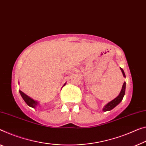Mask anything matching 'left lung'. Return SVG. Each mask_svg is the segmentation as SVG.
Instances as JSON below:
<instances>
[{
  "instance_id": "1",
  "label": "left lung",
  "mask_w": 146,
  "mask_h": 146,
  "mask_svg": "<svg viewBox=\"0 0 146 146\" xmlns=\"http://www.w3.org/2000/svg\"><path fill=\"white\" fill-rule=\"evenodd\" d=\"M121 72H122L123 76L125 77V74L124 71H123V70L121 68ZM125 87H126V83L124 82V84H123V87H122V89H121V93H120L119 95V96H117V97H116L115 99L111 100V102H110L108 104H106V106H105L104 108V109H103V111H106L111 110L113 109V108H115L116 106H117L119 103H120V102L123 100V96H124V95H125Z\"/></svg>"
}]
</instances>
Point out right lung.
<instances>
[{
	"instance_id": "obj_1",
	"label": "right lung",
	"mask_w": 146,
	"mask_h": 146,
	"mask_svg": "<svg viewBox=\"0 0 146 146\" xmlns=\"http://www.w3.org/2000/svg\"><path fill=\"white\" fill-rule=\"evenodd\" d=\"M19 93L21 94L22 98H23V100H25V102L27 103V104L28 106L32 108H35L38 104V103L36 101H35V100L32 99V98L29 97V96L25 95V94L23 93L21 91H19Z\"/></svg>"
}]
</instances>
